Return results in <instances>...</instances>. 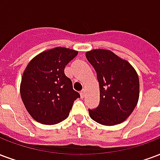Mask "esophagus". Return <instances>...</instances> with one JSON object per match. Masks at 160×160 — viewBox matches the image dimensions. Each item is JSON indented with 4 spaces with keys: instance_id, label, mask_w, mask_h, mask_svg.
<instances>
[{
    "instance_id": "obj_1",
    "label": "esophagus",
    "mask_w": 160,
    "mask_h": 160,
    "mask_svg": "<svg viewBox=\"0 0 160 160\" xmlns=\"http://www.w3.org/2000/svg\"><path fill=\"white\" fill-rule=\"evenodd\" d=\"M80 98H84V97H85V95H86V91L85 90H83L82 92H80Z\"/></svg>"
}]
</instances>
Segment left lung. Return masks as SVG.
<instances>
[{
  "label": "left lung",
  "mask_w": 160,
  "mask_h": 160,
  "mask_svg": "<svg viewBox=\"0 0 160 160\" xmlns=\"http://www.w3.org/2000/svg\"><path fill=\"white\" fill-rule=\"evenodd\" d=\"M86 57L97 72L100 103L89 109L90 117L101 125L111 126L125 121L137 106L140 84L130 62L110 50L93 49Z\"/></svg>",
  "instance_id": "obj_1"
}]
</instances>
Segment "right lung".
Returning a JSON list of instances; mask_svg holds the SVG:
<instances>
[{
  "instance_id": "obj_1",
  "label": "right lung",
  "mask_w": 160,
  "mask_h": 160,
  "mask_svg": "<svg viewBox=\"0 0 160 160\" xmlns=\"http://www.w3.org/2000/svg\"><path fill=\"white\" fill-rule=\"evenodd\" d=\"M78 52L54 47L33 58L23 73L20 95L30 116L43 125H56L67 119L80 94L73 89L64 68Z\"/></svg>"
}]
</instances>
